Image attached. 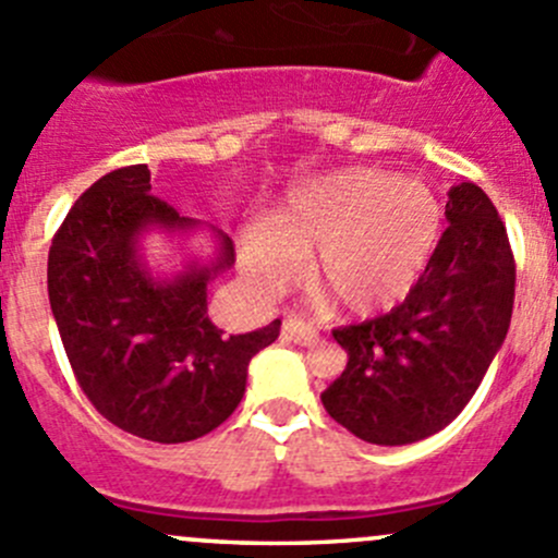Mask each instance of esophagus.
Instances as JSON below:
<instances>
[{"label":"esophagus","instance_id":"esophagus-1","mask_svg":"<svg viewBox=\"0 0 558 558\" xmlns=\"http://www.w3.org/2000/svg\"><path fill=\"white\" fill-rule=\"evenodd\" d=\"M283 337L286 340H294L300 345H315L318 342V329L313 324H305L300 318H286L283 320Z\"/></svg>","mask_w":558,"mask_h":558}]
</instances>
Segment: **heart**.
<instances>
[{"instance_id":"1","label":"heart","mask_w":558,"mask_h":558,"mask_svg":"<svg viewBox=\"0 0 558 558\" xmlns=\"http://www.w3.org/2000/svg\"><path fill=\"white\" fill-rule=\"evenodd\" d=\"M442 238L435 191L378 167H348L294 185L267 221L240 227V262L264 294L283 291L313 256L311 278L337 311L369 315L418 286Z\"/></svg>"}]
</instances>
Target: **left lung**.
<instances>
[{
	"label": "left lung",
	"mask_w": 558,
	"mask_h": 558,
	"mask_svg": "<svg viewBox=\"0 0 558 558\" xmlns=\"http://www.w3.org/2000/svg\"><path fill=\"white\" fill-rule=\"evenodd\" d=\"M448 229L418 286L391 313L335 329L348 353L320 402L359 440L410 446L446 429L510 329L515 262L486 191H448Z\"/></svg>",
	"instance_id": "1"
}]
</instances>
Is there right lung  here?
Returning a JSON list of instances; mask_svg holds the SVG:
<instances>
[{
    "label": "right lung",
    "mask_w": 558,
    "mask_h": 558,
    "mask_svg": "<svg viewBox=\"0 0 558 558\" xmlns=\"http://www.w3.org/2000/svg\"><path fill=\"white\" fill-rule=\"evenodd\" d=\"M202 229L150 194L148 165L99 178L66 213L48 253V300L83 393L118 429L150 442H189L221 426L245 393L247 364L280 320L227 337L207 318V283L234 264L189 256L172 275L148 267L145 234Z\"/></svg>",
    "instance_id": "1"
}]
</instances>
